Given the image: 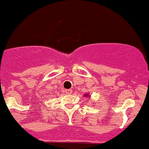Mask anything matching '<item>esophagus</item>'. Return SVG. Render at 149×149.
Instances as JSON below:
<instances>
[{
    "label": "esophagus",
    "mask_w": 149,
    "mask_h": 149,
    "mask_svg": "<svg viewBox=\"0 0 149 149\" xmlns=\"http://www.w3.org/2000/svg\"><path fill=\"white\" fill-rule=\"evenodd\" d=\"M65 93L67 94H71L72 93V89H66L65 90Z\"/></svg>",
    "instance_id": "1"
}]
</instances>
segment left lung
<instances>
[{"instance_id":"1","label":"left lung","mask_w":149,"mask_h":149,"mask_svg":"<svg viewBox=\"0 0 149 149\" xmlns=\"http://www.w3.org/2000/svg\"><path fill=\"white\" fill-rule=\"evenodd\" d=\"M85 96H87V94H85Z\"/></svg>"}]
</instances>
